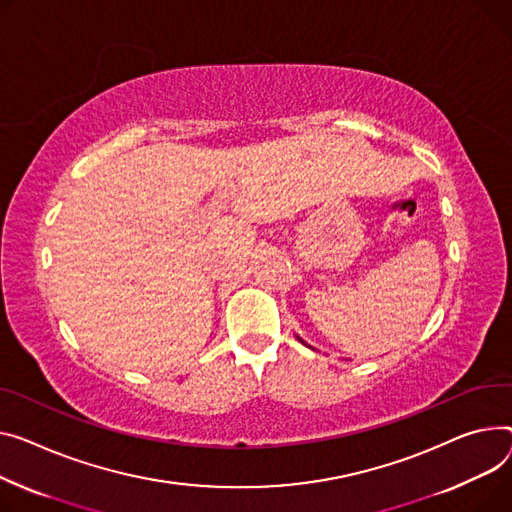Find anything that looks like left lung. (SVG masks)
<instances>
[{
    "instance_id": "obj_1",
    "label": "left lung",
    "mask_w": 512,
    "mask_h": 512,
    "mask_svg": "<svg viewBox=\"0 0 512 512\" xmlns=\"http://www.w3.org/2000/svg\"><path fill=\"white\" fill-rule=\"evenodd\" d=\"M298 339H300V337H298ZM300 342H302V339H300ZM302 344H304V342H302ZM304 346H306V344H304Z\"/></svg>"
}]
</instances>
